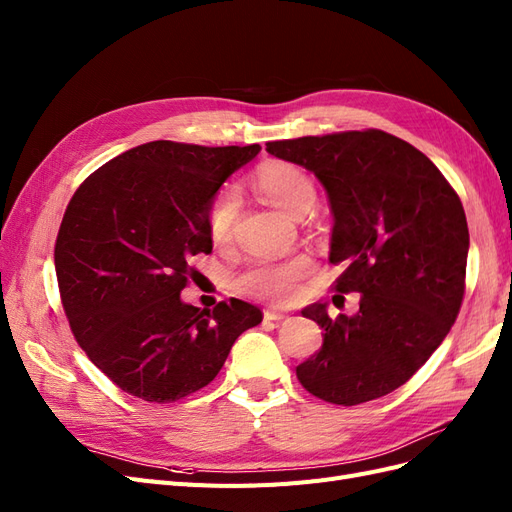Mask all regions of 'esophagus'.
Returning a JSON list of instances; mask_svg holds the SVG:
<instances>
[{
    "label": "esophagus",
    "instance_id": "34e87169",
    "mask_svg": "<svg viewBox=\"0 0 512 512\" xmlns=\"http://www.w3.org/2000/svg\"><path fill=\"white\" fill-rule=\"evenodd\" d=\"M284 318H288V314H284V312H275V309H265V320L280 322V320H284Z\"/></svg>",
    "mask_w": 512,
    "mask_h": 512
}]
</instances>
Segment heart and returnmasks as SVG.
Listing matches in <instances>:
<instances>
[{"instance_id": "heart-1", "label": "heart", "mask_w": 512, "mask_h": 512, "mask_svg": "<svg viewBox=\"0 0 512 512\" xmlns=\"http://www.w3.org/2000/svg\"><path fill=\"white\" fill-rule=\"evenodd\" d=\"M256 192L273 207L301 218L316 203L314 181L301 168L288 162H267L254 177ZM239 213V194L235 188H224L213 196L207 209V232L215 245H224L232 237ZM312 262L307 256H290L284 260H252L239 275L237 288L260 301L275 305L290 303L299 292V282L307 275Z\"/></svg>"}]
</instances>
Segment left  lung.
I'll list each match as a JSON object with an SVG mask.
<instances>
[{
	"label": "left lung",
	"mask_w": 512,
	"mask_h": 512,
	"mask_svg": "<svg viewBox=\"0 0 512 512\" xmlns=\"http://www.w3.org/2000/svg\"><path fill=\"white\" fill-rule=\"evenodd\" d=\"M271 156L320 179L335 218L333 288L361 292L359 312L320 324L322 348L297 367L303 389L359 406L406 384L451 331L466 292L468 222L453 185L425 153L382 130H350L267 143Z\"/></svg>",
	"instance_id": "8db88e82"
}]
</instances>
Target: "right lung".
I'll return each mask as SVG.
<instances>
[{"label":"right lung","instance_id":"right-lung-1","mask_svg":"<svg viewBox=\"0 0 512 512\" xmlns=\"http://www.w3.org/2000/svg\"><path fill=\"white\" fill-rule=\"evenodd\" d=\"M260 145H138L74 192L55 241V271L74 339L121 391L173 404L207 386L235 339L262 322L241 299L181 301L192 258L211 254L207 209Z\"/></svg>","mask_w":512,"mask_h":512}]
</instances>
